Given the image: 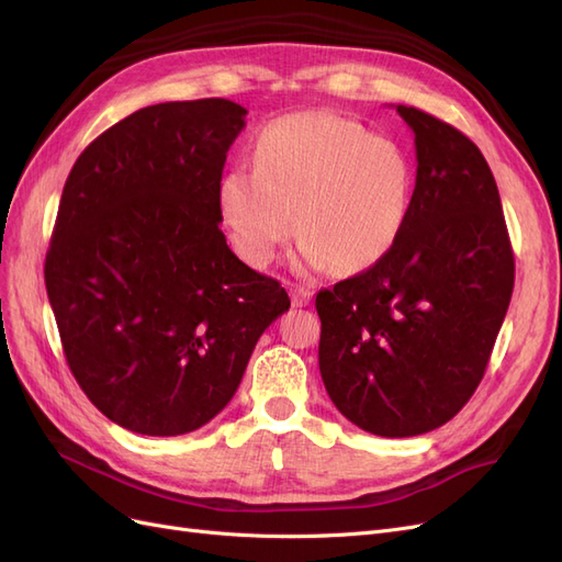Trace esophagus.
Returning a JSON list of instances; mask_svg holds the SVG:
<instances>
[{"label":"esophagus","mask_w":562,"mask_h":562,"mask_svg":"<svg viewBox=\"0 0 562 562\" xmlns=\"http://www.w3.org/2000/svg\"><path fill=\"white\" fill-rule=\"evenodd\" d=\"M290 294H292V306H296V308L308 306L311 296H313V292L306 290V286H294V290H292Z\"/></svg>","instance_id":"obj_1"}]
</instances>
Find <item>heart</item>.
Listing matches in <instances>:
<instances>
[{
	"label": "heart",
	"mask_w": 562,
	"mask_h": 562,
	"mask_svg": "<svg viewBox=\"0 0 562 562\" xmlns=\"http://www.w3.org/2000/svg\"><path fill=\"white\" fill-rule=\"evenodd\" d=\"M254 169L221 176L218 214L235 254L266 268L294 233L308 268L339 276L374 268L403 235L414 173L405 150L329 110L263 126Z\"/></svg>",
	"instance_id": "1"
}]
</instances>
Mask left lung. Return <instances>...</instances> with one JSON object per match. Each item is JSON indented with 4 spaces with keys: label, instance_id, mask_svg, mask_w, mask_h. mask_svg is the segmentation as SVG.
Returning <instances> with one entry per match:
<instances>
[{
    "label": "left lung",
    "instance_id": "left-lung-1",
    "mask_svg": "<svg viewBox=\"0 0 562 562\" xmlns=\"http://www.w3.org/2000/svg\"><path fill=\"white\" fill-rule=\"evenodd\" d=\"M414 132L407 226L374 268L319 290V374L348 422L383 438L422 436L469 403L513 294L499 190L475 143L424 110Z\"/></svg>",
    "mask_w": 562,
    "mask_h": 562
}]
</instances>
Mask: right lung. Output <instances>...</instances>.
<instances>
[{"instance_id": "right-lung-1", "label": "right lung", "mask_w": 562, "mask_h": 562, "mask_svg": "<svg viewBox=\"0 0 562 562\" xmlns=\"http://www.w3.org/2000/svg\"><path fill=\"white\" fill-rule=\"evenodd\" d=\"M226 99L136 110L85 148L63 188L44 282L79 389L140 436H183L231 403L266 327L290 311L218 223Z\"/></svg>"}]
</instances>
